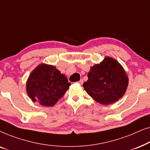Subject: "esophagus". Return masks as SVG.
<instances>
[{"label": "esophagus", "instance_id": "obj_1", "mask_svg": "<svg viewBox=\"0 0 150 150\" xmlns=\"http://www.w3.org/2000/svg\"><path fill=\"white\" fill-rule=\"evenodd\" d=\"M79 83L80 84V85H83V79H81V80H80V81H79Z\"/></svg>", "mask_w": 150, "mask_h": 150}]
</instances>
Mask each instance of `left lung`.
Here are the masks:
<instances>
[{"instance_id":"1","label":"left lung","mask_w":150,"mask_h":150,"mask_svg":"<svg viewBox=\"0 0 150 150\" xmlns=\"http://www.w3.org/2000/svg\"><path fill=\"white\" fill-rule=\"evenodd\" d=\"M128 77L124 67L110 57L91 67L84 89L98 103L108 105L124 96L128 85Z\"/></svg>"}]
</instances>
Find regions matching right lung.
I'll return each mask as SVG.
<instances>
[{"label": "right lung", "instance_id": "add662e5", "mask_svg": "<svg viewBox=\"0 0 150 150\" xmlns=\"http://www.w3.org/2000/svg\"><path fill=\"white\" fill-rule=\"evenodd\" d=\"M70 85L66 76L56 67L41 63L30 74L26 89L33 102L44 106H53Z\"/></svg>", "mask_w": 150, "mask_h": 150}]
</instances>
